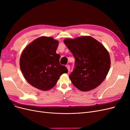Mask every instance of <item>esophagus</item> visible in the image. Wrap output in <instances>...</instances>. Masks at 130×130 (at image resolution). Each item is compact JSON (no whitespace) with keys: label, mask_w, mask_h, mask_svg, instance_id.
Listing matches in <instances>:
<instances>
[{"label":"esophagus","mask_w":130,"mask_h":130,"mask_svg":"<svg viewBox=\"0 0 130 130\" xmlns=\"http://www.w3.org/2000/svg\"><path fill=\"white\" fill-rule=\"evenodd\" d=\"M66 67L67 68L68 71H69V70H70V66L69 64H66Z\"/></svg>","instance_id":"esophagus-1"}]
</instances>
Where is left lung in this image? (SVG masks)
I'll list each match as a JSON object with an SVG mask.
<instances>
[{
    "instance_id": "1",
    "label": "left lung",
    "mask_w": 130,
    "mask_h": 130,
    "mask_svg": "<svg viewBox=\"0 0 130 130\" xmlns=\"http://www.w3.org/2000/svg\"><path fill=\"white\" fill-rule=\"evenodd\" d=\"M64 43L75 58V67L69 75L73 84L84 92L99 86L111 66L109 53L104 45L90 36L66 39Z\"/></svg>"
}]
</instances>
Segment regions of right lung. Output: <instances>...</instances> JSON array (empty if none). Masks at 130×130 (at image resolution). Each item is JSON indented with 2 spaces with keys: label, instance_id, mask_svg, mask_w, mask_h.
<instances>
[{
  "label": "right lung",
  "instance_id": "obj_1",
  "mask_svg": "<svg viewBox=\"0 0 130 130\" xmlns=\"http://www.w3.org/2000/svg\"><path fill=\"white\" fill-rule=\"evenodd\" d=\"M58 42L52 37H41L31 42L23 51L20 58L21 71L26 80L40 90H48L56 85L68 69L60 64L56 54Z\"/></svg>",
  "mask_w": 130,
  "mask_h": 130
}]
</instances>
